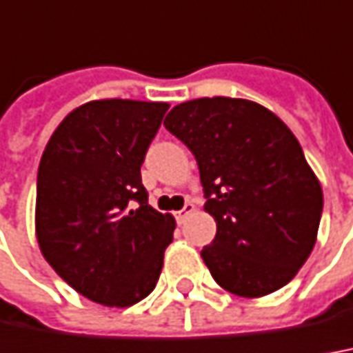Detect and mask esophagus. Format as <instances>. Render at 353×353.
<instances>
[{"mask_svg":"<svg viewBox=\"0 0 353 353\" xmlns=\"http://www.w3.org/2000/svg\"><path fill=\"white\" fill-rule=\"evenodd\" d=\"M193 210H195V207H193L191 203H185V205H183V208H181V210H177V212H176V220L179 222V224H183V222H185L187 214H191Z\"/></svg>","mask_w":353,"mask_h":353,"instance_id":"esophagus-1","label":"esophagus"}]
</instances>
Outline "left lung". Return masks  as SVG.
<instances>
[{
  "label": "left lung",
  "instance_id": "1",
  "mask_svg": "<svg viewBox=\"0 0 353 353\" xmlns=\"http://www.w3.org/2000/svg\"><path fill=\"white\" fill-rule=\"evenodd\" d=\"M164 127L193 152L216 220L201 257L216 284L241 297L286 286L311 255L323 189L294 133L270 110L241 98H196Z\"/></svg>",
  "mask_w": 353,
  "mask_h": 353
}]
</instances>
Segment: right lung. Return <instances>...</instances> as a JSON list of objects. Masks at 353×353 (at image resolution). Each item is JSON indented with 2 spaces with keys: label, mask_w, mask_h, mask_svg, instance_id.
<instances>
[{
  "label": "right lung",
  "mask_w": 353,
  "mask_h": 353,
  "mask_svg": "<svg viewBox=\"0 0 353 353\" xmlns=\"http://www.w3.org/2000/svg\"><path fill=\"white\" fill-rule=\"evenodd\" d=\"M166 102L94 100L46 145L36 183L44 259L81 296L108 307L145 299L162 272L176 220L148 205L141 166Z\"/></svg>",
  "instance_id": "obj_1"
}]
</instances>
